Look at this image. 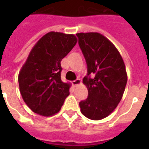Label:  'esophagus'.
I'll return each mask as SVG.
<instances>
[{
    "label": "esophagus",
    "instance_id": "obj_1",
    "mask_svg": "<svg viewBox=\"0 0 149 149\" xmlns=\"http://www.w3.org/2000/svg\"><path fill=\"white\" fill-rule=\"evenodd\" d=\"M72 85L74 86H78V85H79V84H81V79H77L76 80H73L72 81Z\"/></svg>",
    "mask_w": 149,
    "mask_h": 149
}]
</instances>
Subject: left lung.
Masks as SVG:
<instances>
[{
  "instance_id": "left-lung-1",
  "label": "left lung",
  "mask_w": 149,
  "mask_h": 149,
  "mask_svg": "<svg viewBox=\"0 0 149 149\" xmlns=\"http://www.w3.org/2000/svg\"><path fill=\"white\" fill-rule=\"evenodd\" d=\"M77 36L87 65L83 83L88 97L79 103L80 111L89 119L101 120L113 112L122 98L127 81L125 63L117 48L101 34Z\"/></svg>"
}]
</instances>
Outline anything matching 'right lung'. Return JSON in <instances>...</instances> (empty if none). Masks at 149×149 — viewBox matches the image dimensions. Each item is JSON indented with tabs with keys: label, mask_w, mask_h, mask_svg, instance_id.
<instances>
[{
	"label": "right lung",
	"mask_w": 149,
	"mask_h": 149,
	"mask_svg": "<svg viewBox=\"0 0 149 149\" xmlns=\"http://www.w3.org/2000/svg\"><path fill=\"white\" fill-rule=\"evenodd\" d=\"M77 42L72 34L50 31L34 45L18 74L20 93L29 108L44 117L60 111L70 84L61 79L60 62Z\"/></svg>",
	"instance_id": "right-lung-1"
}]
</instances>
